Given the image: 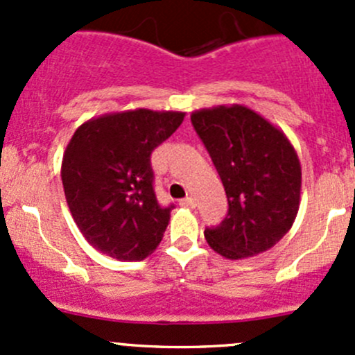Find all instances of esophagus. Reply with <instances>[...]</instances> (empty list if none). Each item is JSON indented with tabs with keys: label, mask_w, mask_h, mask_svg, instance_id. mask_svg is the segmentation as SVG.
I'll return each instance as SVG.
<instances>
[{
	"label": "esophagus",
	"mask_w": 355,
	"mask_h": 355,
	"mask_svg": "<svg viewBox=\"0 0 355 355\" xmlns=\"http://www.w3.org/2000/svg\"><path fill=\"white\" fill-rule=\"evenodd\" d=\"M180 206H185V207H196V199H194V198H191V196H189V198L180 199Z\"/></svg>",
	"instance_id": "esophagus-1"
}]
</instances>
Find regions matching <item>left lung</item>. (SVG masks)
Returning <instances> with one entry per match:
<instances>
[{
	"label": "left lung",
	"mask_w": 355,
	"mask_h": 355,
	"mask_svg": "<svg viewBox=\"0 0 355 355\" xmlns=\"http://www.w3.org/2000/svg\"><path fill=\"white\" fill-rule=\"evenodd\" d=\"M192 127L209 153L227 192V216L204 230L228 259L271 249L299 211L300 163L284 132L245 106L194 111Z\"/></svg>",
	"instance_id": "obj_1"
}]
</instances>
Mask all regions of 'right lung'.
<instances>
[{
	"instance_id": "add662e5",
	"label": "right lung",
	"mask_w": 355,
	"mask_h": 355,
	"mask_svg": "<svg viewBox=\"0 0 355 355\" xmlns=\"http://www.w3.org/2000/svg\"><path fill=\"white\" fill-rule=\"evenodd\" d=\"M184 114L123 111L77 128L63 155L62 180L71 216L94 249L142 261L161 242L175 206L156 198L151 155Z\"/></svg>"
}]
</instances>
